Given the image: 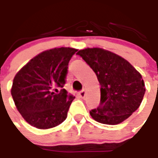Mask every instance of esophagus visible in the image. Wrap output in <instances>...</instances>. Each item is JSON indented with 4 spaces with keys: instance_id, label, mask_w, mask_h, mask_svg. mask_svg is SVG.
Returning a JSON list of instances; mask_svg holds the SVG:
<instances>
[{
    "instance_id": "obj_1",
    "label": "esophagus",
    "mask_w": 158,
    "mask_h": 158,
    "mask_svg": "<svg viewBox=\"0 0 158 158\" xmlns=\"http://www.w3.org/2000/svg\"><path fill=\"white\" fill-rule=\"evenodd\" d=\"M79 95H80V97H81L82 98H83L85 97V95H86V91H85V89H82V90H81V91L79 92Z\"/></svg>"
}]
</instances>
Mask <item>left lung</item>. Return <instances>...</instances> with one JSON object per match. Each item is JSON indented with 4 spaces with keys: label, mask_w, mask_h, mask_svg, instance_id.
Instances as JSON below:
<instances>
[{
    "label": "left lung",
    "mask_w": 158,
    "mask_h": 158,
    "mask_svg": "<svg viewBox=\"0 0 158 158\" xmlns=\"http://www.w3.org/2000/svg\"><path fill=\"white\" fill-rule=\"evenodd\" d=\"M77 55L92 69L100 83V105L89 112L96 121L119 124L136 111L145 94V84L127 60L102 48H86Z\"/></svg>",
    "instance_id": "8db88e82"
}]
</instances>
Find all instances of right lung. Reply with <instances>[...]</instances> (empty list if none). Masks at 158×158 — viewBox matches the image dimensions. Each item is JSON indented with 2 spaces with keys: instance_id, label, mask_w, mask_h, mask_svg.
<instances>
[{
  "instance_id": "right-lung-1",
  "label": "right lung",
  "mask_w": 158,
  "mask_h": 158,
  "mask_svg": "<svg viewBox=\"0 0 158 158\" xmlns=\"http://www.w3.org/2000/svg\"><path fill=\"white\" fill-rule=\"evenodd\" d=\"M76 51L60 47L42 52L15 75L11 95L18 112L30 125L47 129L66 119L75 97L62 88L69 62Z\"/></svg>"
}]
</instances>
